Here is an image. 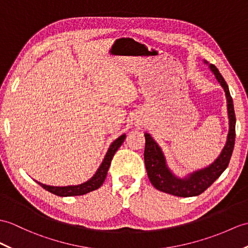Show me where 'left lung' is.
I'll return each instance as SVG.
<instances>
[{
  "label": "left lung",
  "instance_id": "obj_1",
  "mask_svg": "<svg viewBox=\"0 0 248 248\" xmlns=\"http://www.w3.org/2000/svg\"><path fill=\"white\" fill-rule=\"evenodd\" d=\"M204 63L208 65L211 73L215 75L216 79L225 92L227 102L228 115V134L225 146L222 149L220 155L215 159L214 163L192 172H189L184 176H177L172 171L168 164L162 148L153 140V137L145 133L146 147H145V165L148 177L152 185L159 191L169 193L175 197L190 198L204 192L209 186L212 185L217 178L220 176L229 164L230 157L233 151L235 140V115L233 108V101L230 96L228 85L217 68L214 64H209L204 60Z\"/></svg>",
  "mask_w": 248,
  "mask_h": 248
}]
</instances>
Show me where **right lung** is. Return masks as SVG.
I'll list each match as a JSON object with an SVG mask.
<instances>
[{
    "instance_id": "obj_1",
    "label": "right lung",
    "mask_w": 248,
    "mask_h": 248,
    "mask_svg": "<svg viewBox=\"0 0 248 248\" xmlns=\"http://www.w3.org/2000/svg\"><path fill=\"white\" fill-rule=\"evenodd\" d=\"M125 137H126L125 134L120 135L111 143L105 155V158H103L102 163L99 166V168L97 169L95 174L92 176L90 180H88L84 183L78 184V185H70V186H50V185H45V184H42L37 181L36 182L45 190H47V191L58 195V197H76V195H82V194L89 193L91 191H94V190L99 188L103 184V182H105L108 174V170L110 168L114 154L118 150L119 147L123 145Z\"/></svg>"
}]
</instances>
